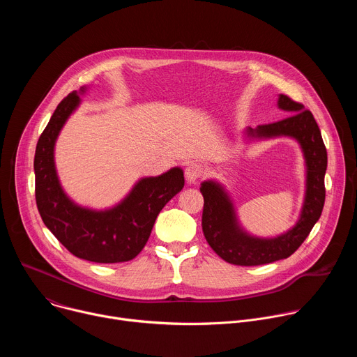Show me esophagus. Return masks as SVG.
<instances>
[{
    "label": "esophagus",
    "instance_id": "34e87169",
    "mask_svg": "<svg viewBox=\"0 0 357 357\" xmlns=\"http://www.w3.org/2000/svg\"><path fill=\"white\" fill-rule=\"evenodd\" d=\"M203 175H205V167L196 162L189 164L185 169V176L189 183H197Z\"/></svg>",
    "mask_w": 357,
    "mask_h": 357
}]
</instances>
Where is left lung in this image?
Instances as JSON below:
<instances>
[{
    "mask_svg": "<svg viewBox=\"0 0 357 357\" xmlns=\"http://www.w3.org/2000/svg\"><path fill=\"white\" fill-rule=\"evenodd\" d=\"M278 107L287 112L285 119L259 126L256 130L248 128L247 134L254 138L288 135L299 142L307 162V193L298 223L274 238L252 237L238 226L233 203L219 183L206 181L200 186L205 199L203 234L218 256L234 266H263L288 259L308 237L324 209L328 154L321 130L312 113L303 110V105L291 97L280 94Z\"/></svg>",
    "mask_w": 357,
    "mask_h": 357,
    "instance_id": "1",
    "label": "left lung"
}]
</instances>
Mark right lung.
Here are the masks:
<instances>
[{
  "label": "right lung",
  "mask_w": 357,
  "mask_h": 357,
  "mask_svg": "<svg viewBox=\"0 0 357 357\" xmlns=\"http://www.w3.org/2000/svg\"><path fill=\"white\" fill-rule=\"evenodd\" d=\"M79 103V94L69 93L38 139L33 160L36 206L45 226L73 256L100 264L130 261L146 244L162 208L182 190L183 172L172 168L160 176L141 179L120 205L109 211L96 212L75 205L59 183L54 148Z\"/></svg>",
  "instance_id": "1"
}]
</instances>
